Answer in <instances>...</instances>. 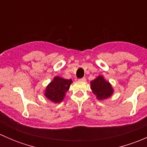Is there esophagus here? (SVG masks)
<instances>
[{
	"instance_id": "34e87169",
	"label": "esophagus",
	"mask_w": 147,
	"mask_h": 147,
	"mask_svg": "<svg viewBox=\"0 0 147 147\" xmlns=\"http://www.w3.org/2000/svg\"><path fill=\"white\" fill-rule=\"evenodd\" d=\"M79 81H80V82H85V81H86V78H81V79H80V80H79Z\"/></svg>"
}]
</instances>
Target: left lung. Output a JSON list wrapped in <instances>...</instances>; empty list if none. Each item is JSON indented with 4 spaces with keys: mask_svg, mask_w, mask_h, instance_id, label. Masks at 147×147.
Wrapping results in <instances>:
<instances>
[{
    "mask_svg": "<svg viewBox=\"0 0 147 147\" xmlns=\"http://www.w3.org/2000/svg\"><path fill=\"white\" fill-rule=\"evenodd\" d=\"M91 90L95 94L96 98L100 101L109 98L114 93V89L110 82L107 81L102 75L90 82Z\"/></svg>",
    "mask_w": 147,
    "mask_h": 147,
    "instance_id": "8db88e82",
    "label": "left lung"
}]
</instances>
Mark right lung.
Segmentation results:
<instances>
[{"instance_id": "right-lung-1", "label": "right lung", "mask_w": 147, "mask_h": 147, "mask_svg": "<svg viewBox=\"0 0 147 147\" xmlns=\"http://www.w3.org/2000/svg\"><path fill=\"white\" fill-rule=\"evenodd\" d=\"M72 80H67L55 76L47 85L44 90V95L48 100L55 104H60L64 100L66 92L69 90Z\"/></svg>"}]
</instances>
